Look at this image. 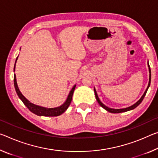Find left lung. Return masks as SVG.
Returning <instances> with one entry per match:
<instances>
[{
    "instance_id": "8db88e82",
    "label": "left lung",
    "mask_w": 158,
    "mask_h": 158,
    "mask_svg": "<svg viewBox=\"0 0 158 158\" xmlns=\"http://www.w3.org/2000/svg\"><path fill=\"white\" fill-rule=\"evenodd\" d=\"M148 67H149V72H150V78H149V83H148V86L147 89L146 90V91H145V93L143 94V95L142 97L140 98V100L139 101H137L136 103L134 104L133 106H130L129 107H127V108H123V109H112V108H110V107H107L105 106V105H103L102 103V102H101V101H100L98 97V95H97V93L96 91V90H95L94 89V92H95V95H96V100L98 102L100 106H101L102 107H103L104 109H106L107 111H108L110 112H112V113H120V112H127V111H129V110H133L134 108H136V107L139 106V105H140V103L142 102L145 96H146V93H147V91L148 89L149 86H150V84H151V68H150V66H149V64H148Z\"/></svg>"
}]
</instances>
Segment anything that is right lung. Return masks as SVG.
I'll use <instances>...</instances> for the list:
<instances>
[{
    "label": "right lung",
    "mask_w": 158,
    "mask_h": 158,
    "mask_svg": "<svg viewBox=\"0 0 158 158\" xmlns=\"http://www.w3.org/2000/svg\"><path fill=\"white\" fill-rule=\"evenodd\" d=\"M17 57L16 59V61L17 60ZM15 61V63H16ZM15 69V64L14 66V70ZM14 85L15 88V91L17 94V96H19V98L21 99V101L23 102V103L27 106V108H28L30 111L33 112L35 114L39 115V116H46V117H56L59 116L61 114L63 113V112L66 110L67 107L71 103L72 99V96H73V93L74 91L75 87H76V85H74L73 88L71 90V91L69 92V94L68 97H67V101L63 105H62L61 106L58 107H56V108H46V107H40L38 106H36L31 102H30L28 100H27L26 98H25L23 95L21 94L20 91H19L18 89V86H17V81H16V76L15 74H14Z\"/></svg>",
    "instance_id": "obj_1"
}]
</instances>
